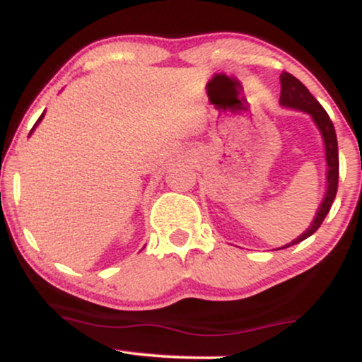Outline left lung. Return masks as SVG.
I'll use <instances>...</instances> for the list:
<instances>
[{
	"label": "left lung",
	"instance_id": "1",
	"mask_svg": "<svg viewBox=\"0 0 362 362\" xmlns=\"http://www.w3.org/2000/svg\"><path fill=\"white\" fill-rule=\"evenodd\" d=\"M279 103L286 109H294L308 114L311 120L315 122V126L318 127L320 136L323 139V148H325V161H327V190L325 195H323V201L320 202L317 214H315L313 221L306 231L294 238L293 242L282 245L281 248L277 250H282V248H289L293 245L303 242L308 236H311L315 231L318 230L320 224L323 223L325 216L330 211L332 202H334L335 194H337V184H339V146H337V136H335V129L334 124H332L330 117L320 105L317 98L310 93L308 88H306L303 83L294 78L293 74L289 73H281V100Z\"/></svg>",
	"mask_w": 362,
	"mask_h": 362
}]
</instances>
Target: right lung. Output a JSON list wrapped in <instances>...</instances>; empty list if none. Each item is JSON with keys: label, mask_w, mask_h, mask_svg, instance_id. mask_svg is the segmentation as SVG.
I'll list each match as a JSON object with an SVG mask.
<instances>
[{"label": "right lung", "mask_w": 362, "mask_h": 362, "mask_svg": "<svg viewBox=\"0 0 362 362\" xmlns=\"http://www.w3.org/2000/svg\"><path fill=\"white\" fill-rule=\"evenodd\" d=\"M42 119H44V114H42V115H40V117H39V120H37V122H35V126H34V127H32V131H34V129L37 127V124H39V122H40V120H42ZM32 131H30V134H32Z\"/></svg>", "instance_id": "obj_1"}]
</instances>
